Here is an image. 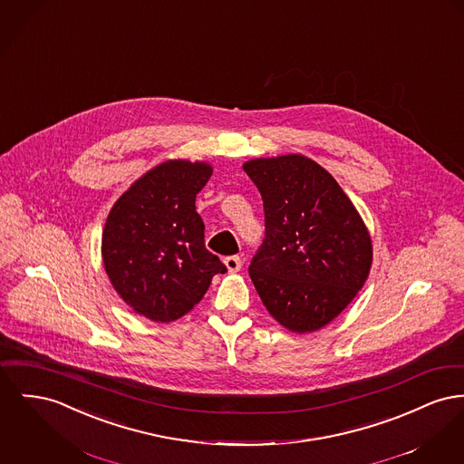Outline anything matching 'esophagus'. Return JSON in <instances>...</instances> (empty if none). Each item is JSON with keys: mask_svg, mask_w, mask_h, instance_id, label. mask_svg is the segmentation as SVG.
<instances>
[{"mask_svg": "<svg viewBox=\"0 0 464 464\" xmlns=\"http://www.w3.org/2000/svg\"><path fill=\"white\" fill-rule=\"evenodd\" d=\"M224 265L229 273H237L242 270V257L240 256H227L224 259Z\"/></svg>", "mask_w": 464, "mask_h": 464, "instance_id": "34e87169", "label": "esophagus"}]
</instances>
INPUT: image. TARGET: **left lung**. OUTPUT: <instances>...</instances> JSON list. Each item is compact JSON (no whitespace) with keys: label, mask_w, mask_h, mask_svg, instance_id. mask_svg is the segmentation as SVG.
<instances>
[{"label":"left lung","mask_w":464,"mask_h":464,"mask_svg":"<svg viewBox=\"0 0 464 464\" xmlns=\"http://www.w3.org/2000/svg\"><path fill=\"white\" fill-rule=\"evenodd\" d=\"M265 208L248 275L266 310L295 333L331 323L368 278L372 240L353 201L323 166L289 154L244 164Z\"/></svg>","instance_id":"1"}]
</instances>
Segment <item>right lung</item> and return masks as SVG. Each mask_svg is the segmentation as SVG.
<instances>
[{
	"instance_id": "obj_1",
	"label": "right lung",
	"mask_w": 464,
	"mask_h": 464,
	"mask_svg": "<svg viewBox=\"0 0 464 464\" xmlns=\"http://www.w3.org/2000/svg\"><path fill=\"white\" fill-rule=\"evenodd\" d=\"M212 166L166 161L124 192L105 224L103 263L110 282L135 312L154 323L186 315L227 268L205 246L196 194Z\"/></svg>"
}]
</instances>
